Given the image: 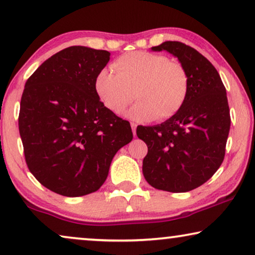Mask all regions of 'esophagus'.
<instances>
[{"label":"esophagus","instance_id":"esophagus-1","mask_svg":"<svg viewBox=\"0 0 255 255\" xmlns=\"http://www.w3.org/2000/svg\"><path fill=\"white\" fill-rule=\"evenodd\" d=\"M131 128H132V132H133V135L135 137V134H137V124L131 123Z\"/></svg>","mask_w":255,"mask_h":255}]
</instances>
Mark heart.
I'll return each mask as SVG.
<instances>
[{"instance_id":"heart-1","label":"heart","mask_w":255,"mask_h":255,"mask_svg":"<svg viewBox=\"0 0 255 255\" xmlns=\"http://www.w3.org/2000/svg\"><path fill=\"white\" fill-rule=\"evenodd\" d=\"M113 69L97 73L94 87L108 110L120 114L135 97L137 101L125 115L137 122L173 117L189 94V75L180 62L166 55L135 51L113 62Z\"/></svg>"}]
</instances>
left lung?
<instances>
[{
  "mask_svg": "<svg viewBox=\"0 0 255 255\" xmlns=\"http://www.w3.org/2000/svg\"><path fill=\"white\" fill-rule=\"evenodd\" d=\"M152 51H167L189 75L183 107L161 124L138 127L147 145L142 174L155 189L186 193L210 179L222 165L229 137L230 109L221 76L200 52L180 41H165Z\"/></svg>",
  "mask_w": 255,
  "mask_h": 255,
  "instance_id": "obj_1",
  "label": "left lung"
}]
</instances>
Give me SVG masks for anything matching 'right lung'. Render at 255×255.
<instances>
[{
  "mask_svg": "<svg viewBox=\"0 0 255 255\" xmlns=\"http://www.w3.org/2000/svg\"><path fill=\"white\" fill-rule=\"evenodd\" d=\"M110 53L65 48L27 79L18 117L26 165L54 193L78 197L99 190L120 148L133 138L130 123L103 106L95 78Z\"/></svg>",
  "mask_w": 255,
  "mask_h": 255,
  "instance_id": "obj_1",
  "label": "right lung"
}]
</instances>
